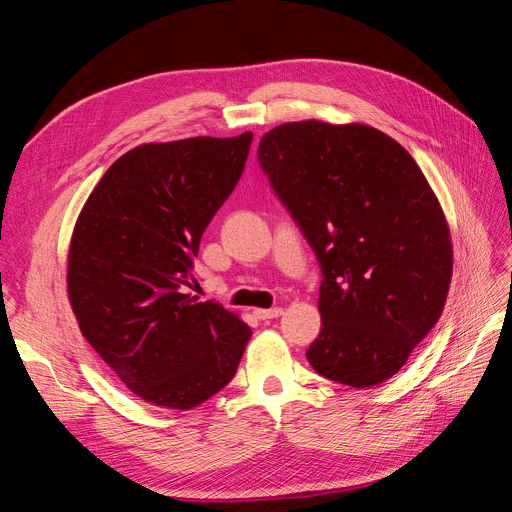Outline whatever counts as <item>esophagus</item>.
Returning <instances> with one entry per match:
<instances>
[{"mask_svg": "<svg viewBox=\"0 0 512 512\" xmlns=\"http://www.w3.org/2000/svg\"><path fill=\"white\" fill-rule=\"evenodd\" d=\"M284 314L282 307H273V309H254V316L258 320H271V318H280Z\"/></svg>", "mask_w": 512, "mask_h": 512, "instance_id": "34e87169", "label": "esophagus"}]
</instances>
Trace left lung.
Segmentation results:
<instances>
[{"mask_svg":"<svg viewBox=\"0 0 512 512\" xmlns=\"http://www.w3.org/2000/svg\"><path fill=\"white\" fill-rule=\"evenodd\" d=\"M262 173L312 247L320 376L367 389L395 376L438 322L453 273L444 213L410 153L348 123H284L260 138Z\"/></svg>","mask_w":512,"mask_h":512,"instance_id":"left-lung-1","label":"left lung"}]
</instances>
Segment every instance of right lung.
Instances as JSON below:
<instances>
[{
  "instance_id": "1",
  "label": "right lung",
  "mask_w": 512,
  "mask_h": 512,
  "mask_svg": "<svg viewBox=\"0 0 512 512\" xmlns=\"http://www.w3.org/2000/svg\"><path fill=\"white\" fill-rule=\"evenodd\" d=\"M252 138L196 136L123 153L76 220L68 297L81 333L153 406L203 404L237 374L250 342L237 314L185 288L200 237L239 183Z\"/></svg>"
}]
</instances>
